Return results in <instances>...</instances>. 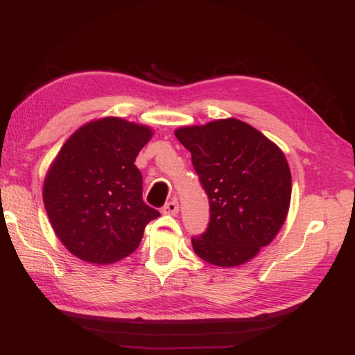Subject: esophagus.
I'll return each mask as SVG.
<instances>
[{
    "label": "esophagus",
    "instance_id": "1",
    "mask_svg": "<svg viewBox=\"0 0 355 355\" xmlns=\"http://www.w3.org/2000/svg\"><path fill=\"white\" fill-rule=\"evenodd\" d=\"M179 211V202H178V200H170L168 202H166L164 204V207H163V213H166V214H176Z\"/></svg>",
    "mask_w": 355,
    "mask_h": 355
}]
</instances>
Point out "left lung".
<instances>
[{
  "mask_svg": "<svg viewBox=\"0 0 355 355\" xmlns=\"http://www.w3.org/2000/svg\"><path fill=\"white\" fill-rule=\"evenodd\" d=\"M209 198L206 231L191 239L211 265L237 266L270 244L286 220L292 175L282 149L235 118L175 132Z\"/></svg>",
  "mask_w": 355,
  "mask_h": 355,
  "instance_id": "8db88e82",
  "label": "left lung"
}]
</instances>
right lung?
I'll use <instances>...</instances> for the list:
<instances>
[{
  "label": "right lung",
  "mask_w": 355,
  "mask_h": 355,
  "mask_svg": "<svg viewBox=\"0 0 355 355\" xmlns=\"http://www.w3.org/2000/svg\"><path fill=\"white\" fill-rule=\"evenodd\" d=\"M151 128L108 116L78 128L51 164L42 198L59 240L92 263L120 261L137 249L159 211L142 198L135 166Z\"/></svg>",
  "instance_id": "obj_1"
}]
</instances>
